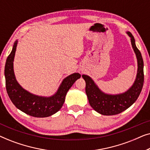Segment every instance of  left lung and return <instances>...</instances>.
I'll return each mask as SVG.
<instances>
[{
    "instance_id": "left-lung-1",
    "label": "left lung",
    "mask_w": 150,
    "mask_h": 150,
    "mask_svg": "<svg viewBox=\"0 0 150 150\" xmlns=\"http://www.w3.org/2000/svg\"><path fill=\"white\" fill-rule=\"evenodd\" d=\"M126 33L130 38L131 44L136 54L138 66L134 83L126 91L115 95L106 93L100 90L91 77L87 75H82L86 83L85 92L90 106L96 112L103 115H114L124 111L134 103L143 88L144 74L142 56L137 48L132 33L129 31H127Z\"/></svg>"
}]
</instances>
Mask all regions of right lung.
<instances>
[{"label":"right lung","mask_w":150,"mask_h":150,"mask_svg":"<svg viewBox=\"0 0 150 150\" xmlns=\"http://www.w3.org/2000/svg\"><path fill=\"white\" fill-rule=\"evenodd\" d=\"M18 40L6 61L5 77L8 96L18 109L35 117H46L58 112L65 102V96L76 81L81 78L79 73H74L65 78L54 95L45 97L33 94L24 89L16 79L13 70V61Z\"/></svg>","instance_id":"obj_1"}]
</instances>
